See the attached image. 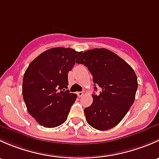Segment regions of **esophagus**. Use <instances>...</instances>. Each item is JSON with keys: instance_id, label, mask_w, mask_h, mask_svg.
Listing matches in <instances>:
<instances>
[{"instance_id": "obj_1", "label": "esophagus", "mask_w": 159, "mask_h": 159, "mask_svg": "<svg viewBox=\"0 0 159 159\" xmlns=\"http://www.w3.org/2000/svg\"><path fill=\"white\" fill-rule=\"evenodd\" d=\"M77 94H78V97L81 98L84 95V92H83V91H78V92H77Z\"/></svg>"}]
</instances>
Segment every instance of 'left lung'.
Segmentation results:
<instances>
[{"label": "left lung", "instance_id": "obj_1", "mask_svg": "<svg viewBox=\"0 0 159 159\" xmlns=\"http://www.w3.org/2000/svg\"><path fill=\"white\" fill-rule=\"evenodd\" d=\"M93 76V102L84 108L87 122L94 129L105 131L116 126L132 105L138 89L137 76L131 66L112 51L105 48L86 51L78 58Z\"/></svg>", "mask_w": 159, "mask_h": 159}]
</instances>
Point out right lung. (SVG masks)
<instances>
[{
  "label": "right lung",
  "mask_w": 159,
  "mask_h": 159,
  "mask_svg": "<svg viewBox=\"0 0 159 159\" xmlns=\"http://www.w3.org/2000/svg\"><path fill=\"white\" fill-rule=\"evenodd\" d=\"M74 49L54 48L32 61L23 78L22 94L29 114L45 128L65 122L77 95L68 89V74L81 54Z\"/></svg>",
  "instance_id": "1"
}]
</instances>
